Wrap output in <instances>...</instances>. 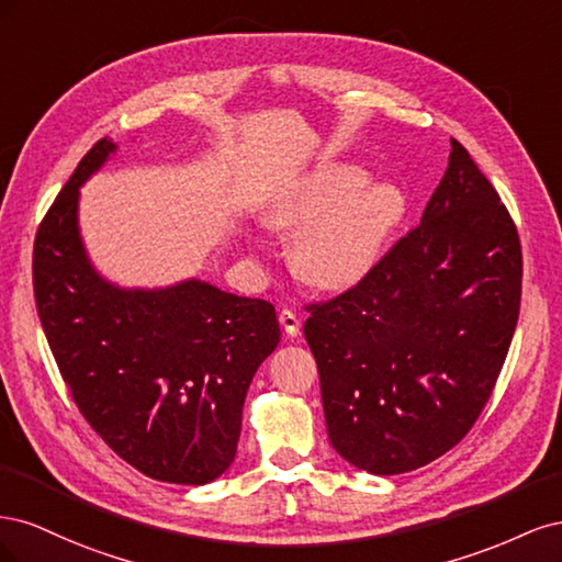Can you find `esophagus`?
<instances>
[{"mask_svg": "<svg viewBox=\"0 0 562 562\" xmlns=\"http://www.w3.org/2000/svg\"><path fill=\"white\" fill-rule=\"evenodd\" d=\"M279 323H281V328L285 330V335H291V337L300 335L302 321H300V316H297L295 312H291V310H281V314H279Z\"/></svg>", "mask_w": 562, "mask_h": 562, "instance_id": "1", "label": "esophagus"}]
</instances>
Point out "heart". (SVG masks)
<instances>
[{"instance_id":"heart-1","label":"heart","mask_w":562,"mask_h":562,"mask_svg":"<svg viewBox=\"0 0 562 562\" xmlns=\"http://www.w3.org/2000/svg\"><path fill=\"white\" fill-rule=\"evenodd\" d=\"M403 209L398 187L328 164L271 201L265 220L271 229H297L293 267L304 283L347 291L375 267Z\"/></svg>"}]
</instances>
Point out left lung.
<instances>
[{"instance_id": "left-lung-1", "label": "left lung", "mask_w": 562, "mask_h": 562, "mask_svg": "<svg viewBox=\"0 0 562 562\" xmlns=\"http://www.w3.org/2000/svg\"><path fill=\"white\" fill-rule=\"evenodd\" d=\"M450 145L422 223L349 291L307 304L328 438L368 473L413 471L454 448L518 323V229L469 151Z\"/></svg>"}]
</instances>
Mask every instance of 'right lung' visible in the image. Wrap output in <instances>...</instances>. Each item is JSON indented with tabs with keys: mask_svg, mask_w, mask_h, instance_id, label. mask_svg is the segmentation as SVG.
<instances>
[{
	"mask_svg": "<svg viewBox=\"0 0 562 562\" xmlns=\"http://www.w3.org/2000/svg\"><path fill=\"white\" fill-rule=\"evenodd\" d=\"M114 149L98 140L42 220L32 250L37 314L93 431L149 479L203 485L234 462L246 391L281 339L277 312L196 279L126 291L100 277L77 201Z\"/></svg>",
	"mask_w": 562,
	"mask_h": 562,
	"instance_id": "1",
	"label": "right lung"
}]
</instances>
